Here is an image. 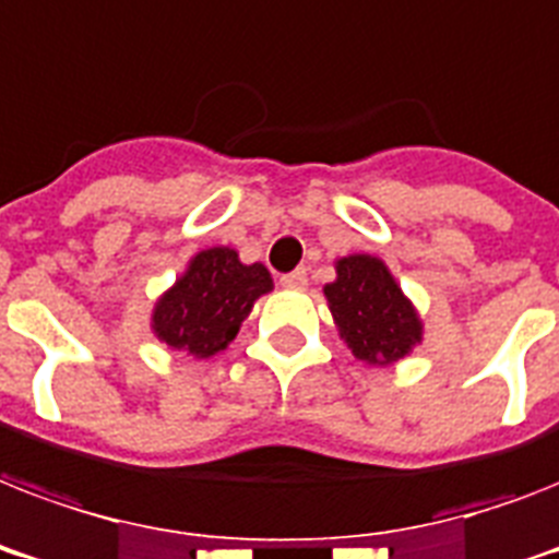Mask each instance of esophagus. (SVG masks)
<instances>
[{
    "label": "esophagus",
    "mask_w": 559,
    "mask_h": 559,
    "mask_svg": "<svg viewBox=\"0 0 559 559\" xmlns=\"http://www.w3.org/2000/svg\"><path fill=\"white\" fill-rule=\"evenodd\" d=\"M281 287L305 289L307 287V270H293V272H287V275H281Z\"/></svg>",
    "instance_id": "obj_1"
}]
</instances>
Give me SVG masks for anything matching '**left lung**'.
I'll list each match as a JSON object with an SVG mask.
<instances>
[{"mask_svg":"<svg viewBox=\"0 0 559 559\" xmlns=\"http://www.w3.org/2000/svg\"><path fill=\"white\" fill-rule=\"evenodd\" d=\"M324 298L350 354L368 366H394L424 340L415 305L373 254L340 258Z\"/></svg>","mask_w":559,"mask_h":559,"instance_id":"obj_1","label":"left lung"}]
</instances>
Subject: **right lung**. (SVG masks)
I'll use <instances>...</instances> for the list:
<instances>
[{
	"instance_id": "right-lung-1",
	"label": "right lung",
	"mask_w": 559,
	"mask_h": 559,
	"mask_svg": "<svg viewBox=\"0 0 559 559\" xmlns=\"http://www.w3.org/2000/svg\"><path fill=\"white\" fill-rule=\"evenodd\" d=\"M272 289L263 263H240L235 249L211 246L191 258L177 284L153 307L151 328L174 350L209 359L237 336L252 305Z\"/></svg>"
}]
</instances>
